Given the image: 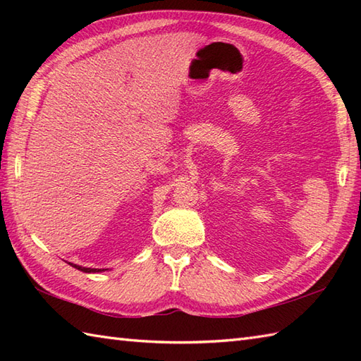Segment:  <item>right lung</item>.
<instances>
[{"mask_svg":"<svg viewBox=\"0 0 361 361\" xmlns=\"http://www.w3.org/2000/svg\"><path fill=\"white\" fill-rule=\"evenodd\" d=\"M71 267L78 268V270L83 271V273H99V271H104V268H87V267H80V265H75V264H70ZM106 270V268H105Z\"/></svg>","mask_w":361,"mask_h":361,"instance_id":"obj_1","label":"right lung"}]
</instances>
